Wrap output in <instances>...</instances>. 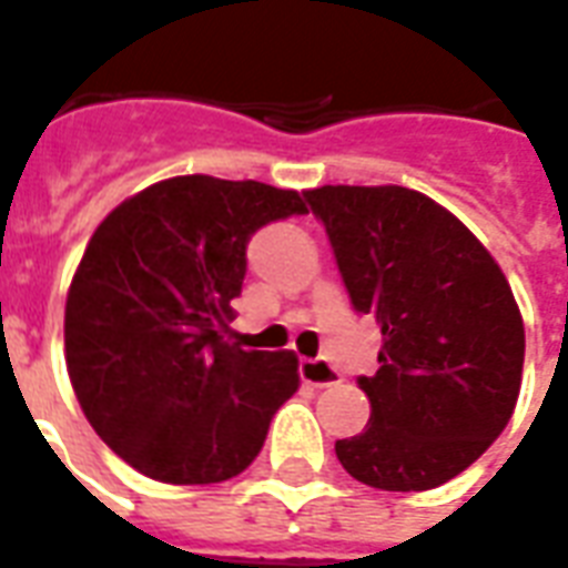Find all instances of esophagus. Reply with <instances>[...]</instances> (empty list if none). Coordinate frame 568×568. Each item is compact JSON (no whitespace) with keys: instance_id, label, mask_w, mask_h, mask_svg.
<instances>
[{"instance_id":"1","label":"esophagus","mask_w":568,"mask_h":568,"mask_svg":"<svg viewBox=\"0 0 568 568\" xmlns=\"http://www.w3.org/2000/svg\"><path fill=\"white\" fill-rule=\"evenodd\" d=\"M297 372H301L303 384H310V387H331V384H339V369H336L331 361H324V357L301 361L297 363Z\"/></svg>"}]
</instances>
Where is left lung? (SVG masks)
Listing matches in <instances>:
<instances>
[{
  "instance_id": "8db88e82",
  "label": "left lung",
  "mask_w": 568,
  "mask_h": 568,
  "mask_svg": "<svg viewBox=\"0 0 568 568\" xmlns=\"http://www.w3.org/2000/svg\"><path fill=\"white\" fill-rule=\"evenodd\" d=\"M306 202L354 313L381 327L378 372L357 378L369 428L336 440V458L384 491L444 486L500 438L518 402L513 288L470 229L417 190L327 184Z\"/></svg>"
}]
</instances>
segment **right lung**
I'll return each instance as SVG.
<instances>
[{"label": "right lung", "instance_id": "1", "mask_svg": "<svg viewBox=\"0 0 568 568\" xmlns=\"http://www.w3.org/2000/svg\"><path fill=\"white\" fill-rule=\"evenodd\" d=\"M294 214V190L179 175L121 202L85 246L64 306L68 372L94 432L140 474L207 486L265 447L297 357L226 333L250 237Z\"/></svg>", "mask_w": 568, "mask_h": 568}]
</instances>
